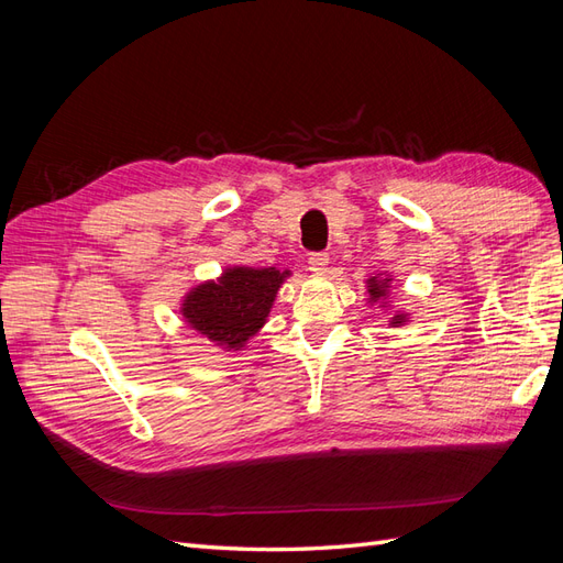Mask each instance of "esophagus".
<instances>
[{"label":"esophagus","mask_w":563,"mask_h":563,"mask_svg":"<svg viewBox=\"0 0 563 563\" xmlns=\"http://www.w3.org/2000/svg\"><path fill=\"white\" fill-rule=\"evenodd\" d=\"M310 269L314 272V275H321V272H327V265H329V255L327 253H312L310 258Z\"/></svg>","instance_id":"1"}]
</instances>
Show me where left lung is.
I'll list each match as a JSON object with an SVG mask.
<instances>
[{"mask_svg":"<svg viewBox=\"0 0 563 563\" xmlns=\"http://www.w3.org/2000/svg\"><path fill=\"white\" fill-rule=\"evenodd\" d=\"M389 294H391V275L389 272H378V275H371L366 279V302L368 305H378L383 308L389 317V327H406L408 321H411V312H406L401 308H395V305L389 302Z\"/></svg>","mask_w":563,"mask_h":563,"instance_id":"1","label":"left lung"}]
</instances>
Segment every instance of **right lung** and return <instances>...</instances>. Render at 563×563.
I'll return each instance as SVG.
<instances>
[{"mask_svg":"<svg viewBox=\"0 0 563 563\" xmlns=\"http://www.w3.org/2000/svg\"><path fill=\"white\" fill-rule=\"evenodd\" d=\"M291 269L228 265L216 279L199 282L180 298L183 321L223 352L249 345L269 317Z\"/></svg>","mask_w":563,"mask_h":563,"instance_id":"obj_1","label":"right lung"}]
</instances>
